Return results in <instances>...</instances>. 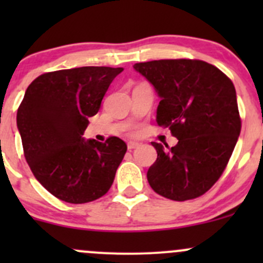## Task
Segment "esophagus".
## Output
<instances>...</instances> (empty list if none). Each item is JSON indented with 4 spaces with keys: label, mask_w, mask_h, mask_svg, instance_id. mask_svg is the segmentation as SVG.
Returning a JSON list of instances; mask_svg holds the SVG:
<instances>
[{
    "label": "esophagus",
    "mask_w": 263,
    "mask_h": 263,
    "mask_svg": "<svg viewBox=\"0 0 263 263\" xmlns=\"http://www.w3.org/2000/svg\"><path fill=\"white\" fill-rule=\"evenodd\" d=\"M139 146H140L139 142H135V141H129L128 144H127V148H128L129 151L134 150V148H137Z\"/></svg>",
    "instance_id": "34e87169"
}]
</instances>
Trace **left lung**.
<instances>
[{
  "instance_id": "left-lung-1",
  "label": "left lung",
  "mask_w": 263,
  "mask_h": 263,
  "mask_svg": "<svg viewBox=\"0 0 263 263\" xmlns=\"http://www.w3.org/2000/svg\"><path fill=\"white\" fill-rule=\"evenodd\" d=\"M160 102L156 122L178 139L176 146L151 142L158 158L147 171L150 187L166 198L185 201L208 192L224 172L240 134L232 80L198 60H159L134 66Z\"/></svg>"
}]
</instances>
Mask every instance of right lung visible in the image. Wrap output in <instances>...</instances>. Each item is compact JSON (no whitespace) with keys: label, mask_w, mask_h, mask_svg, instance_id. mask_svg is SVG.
Listing matches in <instances>:
<instances>
[{"label":"right lung","mask_w":263,"mask_h":263,"mask_svg":"<svg viewBox=\"0 0 263 263\" xmlns=\"http://www.w3.org/2000/svg\"><path fill=\"white\" fill-rule=\"evenodd\" d=\"M122 67L70 68L38 76L26 89L16 123L38 182L60 200L86 203L109 191L127 151L118 137H82Z\"/></svg>","instance_id":"right-lung-1"}]
</instances>
